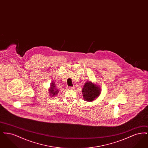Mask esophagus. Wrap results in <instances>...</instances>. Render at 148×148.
Masks as SVG:
<instances>
[{"mask_svg": "<svg viewBox=\"0 0 148 148\" xmlns=\"http://www.w3.org/2000/svg\"><path fill=\"white\" fill-rule=\"evenodd\" d=\"M74 88H75L74 86H69L70 89H74Z\"/></svg>", "mask_w": 148, "mask_h": 148, "instance_id": "obj_1", "label": "esophagus"}]
</instances>
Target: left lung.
Here are the masks:
<instances>
[{"mask_svg":"<svg viewBox=\"0 0 148 148\" xmlns=\"http://www.w3.org/2000/svg\"><path fill=\"white\" fill-rule=\"evenodd\" d=\"M82 92L85 100L87 101H92L99 95L100 89L91 82H88L84 85Z\"/></svg>","mask_w":148,"mask_h":148,"instance_id":"1","label":"left lung"}]
</instances>
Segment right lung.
<instances>
[{"label":"right lung","mask_w":148,"mask_h":148,"mask_svg":"<svg viewBox=\"0 0 148 148\" xmlns=\"http://www.w3.org/2000/svg\"><path fill=\"white\" fill-rule=\"evenodd\" d=\"M52 84L51 85V87H50V89H49V92L53 95V96H54V95H56V94L58 93V90H57L56 89V88H55V85L54 83H51Z\"/></svg>","instance_id":"right-lung-1"}]
</instances>
